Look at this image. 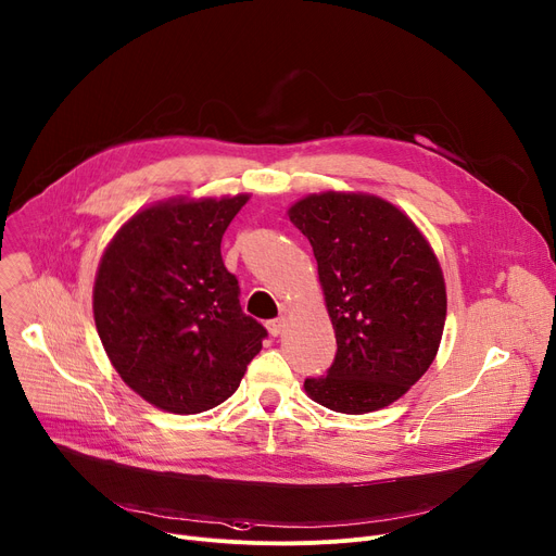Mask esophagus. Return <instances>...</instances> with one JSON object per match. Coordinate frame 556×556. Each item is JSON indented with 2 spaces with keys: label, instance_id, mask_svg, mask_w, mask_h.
<instances>
[{
  "label": "esophagus",
  "instance_id": "esophagus-1",
  "mask_svg": "<svg viewBox=\"0 0 556 556\" xmlns=\"http://www.w3.org/2000/svg\"><path fill=\"white\" fill-rule=\"evenodd\" d=\"M266 328H268V332H270L273 338L281 336V330L286 328V317H279V319H270V321H266Z\"/></svg>",
  "mask_w": 556,
  "mask_h": 556
}]
</instances>
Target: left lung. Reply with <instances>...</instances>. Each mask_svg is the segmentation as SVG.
<instances>
[{
  "mask_svg": "<svg viewBox=\"0 0 556 556\" xmlns=\"http://www.w3.org/2000/svg\"><path fill=\"white\" fill-rule=\"evenodd\" d=\"M311 241L338 353L306 393L326 409L368 414L431 366L447 317L445 279L414 220L371 194H311L288 210Z\"/></svg>",
  "mask_w": 556,
  "mask_h": 556,
  "instance_id": "obj_1",
  "label": "left lung"
}]
</instances>
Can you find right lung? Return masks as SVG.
Returning a JSON list of instances; mask_svg holds the SVG:
<instances>
[{"mask_svg":"<svg viewBox=\"0 0 556 556\" xmlns=\"http://www.w3.org/2000/svg\"><path fill=\"white\" fill-rule=\"evenodd\" d=\"M248 194L174 199L134 214L106 245L93 317L121 378L163 412L228 400L268 330L239 304L220 239Z\"/></svg>","mask_w":556,"mask_h":556,"instance_id":"right-lung-1","label":"right lung"}]
</instances>
